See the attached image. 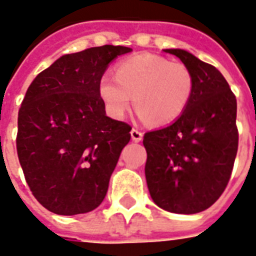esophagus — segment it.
<instances>
[{
    "label": "esophagus",
    "mask_w": 256,
    "mask_h": 256,
    "mask_svg": "<svg viewBox=\"0 0 256 256\" xmlns=\"http://www.w3.org/2000/svg\"><path fill=\"white\" fill-rule=\"evenodd\" d=\"M130 138H132V140H134V142H138L142 140V134L138 130L134 128V130H130Z\"/></svg>",
    "instance_id": "obj_1"
}]
</instances>
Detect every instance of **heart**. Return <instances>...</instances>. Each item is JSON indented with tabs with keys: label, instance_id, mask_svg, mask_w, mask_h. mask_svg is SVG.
I'll return each instance as SVG.
<instances>
[{
	"label": "heart",
	"instance_id": "heart-1",
	"mask_svg": "<svg viewBox=\"0 0 256 256\" xmlns=\"http://www.w3.org/2000/svg\"><path fill=\"white\" fill-rule=\"evenodd\" d=\"M194 88V74L187 65L152 53L120 61L116 76L104 73L98 82L101 100L112 118H124L134 96L138 116L150 118L155 126L180 118L191 101Z\"/></svg>",
	"mask_w": 256,
	"mask_h": 256
}]
</instances>
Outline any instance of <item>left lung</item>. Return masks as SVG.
<instances>
[{
    "instance_id": "left-lung-1",
    "label": "left lung",
    "mask_w": 256,
    "mask_h": 256,
    "mask_svg": "<svg viewBox=\"0 0 256 256\" xmlns=\"http://www.w3.org/2000/svg\"><path fill=\"white\" fill-rule=\"evenodd\" d=\"M194 74L190 104L171 126L144 134L150 198L174 214L211 207L228 184L238 152L236 98L215 66L183 49H164Z\"/></svg>"
}]
</instances>
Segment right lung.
Returning <instances> with one entry per match:
<instances>
[{
  "instance_id": "obj_1",
  "label": "right lung",
  "mask_w": 256,
  "mask_h": 256,
  "mask_svg": "<svg viewBox=\"0 0 256 256\" xmlns=\"http://www.w3.org/2000/svg\"><path fill=\"white\" fill-rule=\"evenodd\" d=\"M130 50L104 45L64 54L28 88L17 154L32 194L50 212H89L106 198L132 128L106 116L98 82L108 65Z\"/></svg>"
}]
</instances>
